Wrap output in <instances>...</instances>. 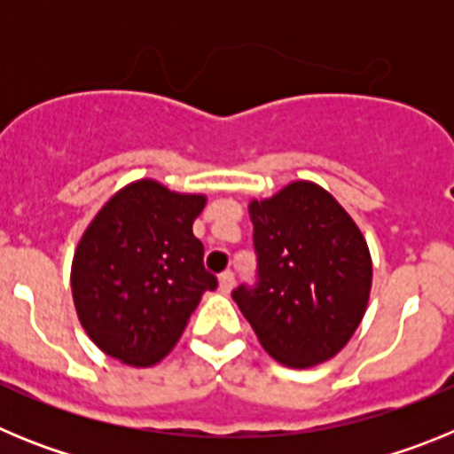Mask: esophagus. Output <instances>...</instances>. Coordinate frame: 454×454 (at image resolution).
<instances>
[{
    "instance_id": "34e87169",
    "label": "esophagus",
    "mask_w": 454,
    "mask_h": 454,
    "mask_svg": "<svg viewBox=\"0 0 454 454\" xmlns=\"http://www.w3.org/2000/svg\"><path fill=\"white\" fill-rule=\"evenodd\" d=\"M218 286H220V293H224V295H230L231 288H234V275H231L230 270H224L223 275L218 277Z\"/></svg>"
}]
</instances>
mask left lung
Returning a JSON list of instances; mask_svg holds the SVG:
<instances>
[{
    "mask_svg": "<svg viewBox=\"0 0 454 454\" xmlns=\"http://www.w3.org/2000/svg\"><path fill=\"white\" fill-rule=\"evenodd\" d=\"M259 286L234 302L263 350L288 368L339 355L368 309L372 259L362 230L330 191L307 179L250 200Z\"/></svg>",
    "mask_w": 454,
    "mask_h": 454,
    "instance_id": "1",
    "label": "left lung"
}]
</instances>
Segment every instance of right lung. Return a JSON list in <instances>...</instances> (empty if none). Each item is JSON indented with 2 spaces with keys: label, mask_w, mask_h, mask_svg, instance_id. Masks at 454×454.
Returning a JSON list of instances; mask_svg holds the SVG:
<instances>
[{
  "label": "right lung",
  "mask_w": 454,
  "mask_h": 454,
  "mask_svg": "<svg viewBox=\"0 0 454 454\" xmlns=\"http://www.w3.org/2000/svg\"><path fill=\"white\" fill-rule=\"evenodd\" d=\"M204 192H177L136 179L90 220L72 256V300L79 323L104 355L134 368L161 362L186 330L207 291L204 246L192 223Z\"/></svg>",
  "instance_id": "add662e5"
}]
</instances>
